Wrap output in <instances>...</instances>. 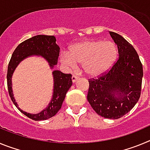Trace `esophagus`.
<instances>
[{"label": "esophagus", "instance_id": "34e87169", "mask_svg": "<svg viewBox=\"0 0 150 150\" xmlns=\"http://www.w3.org/2000/svg\"><path fill=\"white\" fill-rule=\"evenodd\" d=\"M78 79H79V76H76V75H73V76H72L73 83H75V82H76Z\"/></svg>", "mask_w": 150, "mask_h": 150}]
</instances>
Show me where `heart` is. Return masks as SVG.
<instances>
[{
    "label": "heart",
    "mask_w": 150,
    "mask_h": 150,
    "mask_svg": "<svg viewBox=\"0 0 150 150\" xmlns=\"http://www.w3.org/2000/svg\"><path fill=\"white\" fill-rule=\"evenodd\" d=\"M118 54L117 46L113 42L86 40L73 45L67 54H62V62L67 66L82 64L88 76H98L112 67Z\"/></svg>",
    "instance_id": "obj_1"
}]
</instances>
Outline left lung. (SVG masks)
<instances>
[{"label": "left lung", "instance_id": "1", "mask_svg": "<svg viewBox=\"0 0 150 150\" xmlns=\"http://www.w3.org/2000/svg\"><path fill=\"white\" fill-rule=\"evenodd\" d=\"M110 34L117 44L119 58L105 74L88 79L87 99L98 114L116 120L128 113L138 101L144 73L133 46L117 33L110 31Z\"/></svg>", "mask_w": 150, "mask_h": 150}]
</instances>
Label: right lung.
<instances>
[{"instance_id":"right-lung-1","label":"right lung","mask_w":150,"mask_h":150,"mask_svg":"<svg viewBox=\"0 0 150 150\" xmlns=\"http://www.w3.org/2000/svg\"><path fill=\"white\" fill-rule=\"evenodd\" d=\"M56 39L54 36L37 35L29 38L17 46L13 52L7 68V88L10 98L18 110L28 118L35 121L46 120L52 117L61 109L66 93L72 85L71 74H64L59 71L52 72L54 76V92L51 102L46 109L38 114H30L24 112L18 107L13 98L12 91L11 77L13 71L18 63L26 57L32 55H39L48 61L50 65L53 67L58 62L60 48L55 43Z\"/></svg>"}]
</instances>
